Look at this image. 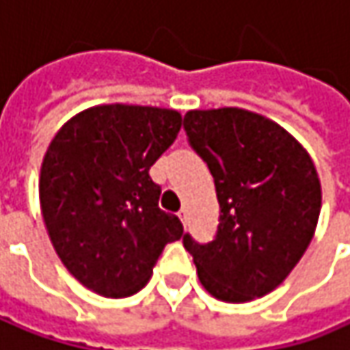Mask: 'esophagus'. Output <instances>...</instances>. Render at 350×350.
Segmentation results:
<instances>
[{
  "label": "esophagus",
  "instance_id": "34e87169",
  "mask_svg": "<svg viewBox=\"0 0 350 350\" xmlns=\"http://www.w3.org/2000/svg\"><path fill=\"white\" fill-rule=\"evenodd\" d=\"M179 219H181L183 225H187V209H181V211H179Z\"/></svg>",
  "mask_w": 350,
  "mask_h": 350
}]
</instances>
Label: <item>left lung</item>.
I'll list each match as a JSON object with an SVG mask.
<instances>
[{
	"mask_svg": "<svg viewBox=\"0 0 350 350\" xmlns=\"http://www.w3.org/2000/svg\"><path fill=\"white\" fill-rule=\"evenodd\" d=\"M183 129L211 171L221 209L213 241L183 235L199 281L227 303L262 297L285 281L314 233L321 183L311 157L283 127L237 107L189 111Z\"/></svg>",
	"mask_w": 350,
	"mask_h": 350,
	"instance_id": "left-lung-1",
	"label": "left lung"
}]
</instances>
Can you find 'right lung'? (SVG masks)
<instances>
[{
    "label": "right lung",
    "mask_w": 350,
    "mask_h": 350,
    "mask_svg": "<svg viewBox=\"0 0 350 350\" xmlns=\"http://www.w3.org/2000/svg\"><path fill=\"white\" fill-rule=\"evenodd\" d=\"M181 115L139 105H99L53 137L39 177L49 239L67 271L103 297L147 285L167 243L183 235L159 209L151 165L177 139Z\"/></svg>",
    "instance_id": "add662e5"
}]
</instances>
